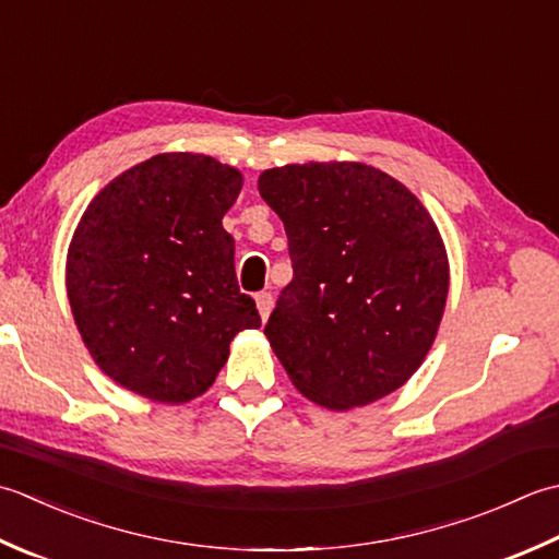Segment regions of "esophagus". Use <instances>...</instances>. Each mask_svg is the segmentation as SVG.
<instances>
[{
  "label": "esophagus",
  "instance_id": "obj_1",
  "mask_svg": "<svg viewBox=\"0 0 559 559\" xmlns=\"http://www.w3.org/2000/svg\"><path fill=\"white\" fill-rule=\"evenodd\" d=\"M255 304H258V313L263 321H267V316L272 313V306H275V299H272L270 292H260L255 296Z\"/></svg>",
  "mask_w": 559,
  "mask_h": 559
}]
</instances>
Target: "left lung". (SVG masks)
<instances>
[{"label":"left lung","instance_id":"obj_1","mask_svg":"<svg viewBox=\"0 0 559 559\" xmlns=\"http://www.w3.org/2000/svg\"><path fill=\"white\" fill-rule=\"evenodd\" d=\"M258 190L284 222L294 277L265 325L309 401L352 409L401 389L435 345L449 258L401 180L359 162L267 168Z\"/></svg>","mask_w":559,"mask_h":559}]
</instances>
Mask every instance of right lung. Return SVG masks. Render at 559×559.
<instances>
[{"label": "right lung", "mask_w": 559, "mask_h": 559, "mask_svg": "<svg viewBox=\"0 0 559 559\" xmlns=\"http://www.w3.org/2000/svg\"><path fill=\"white\" fill-rule=\"evenodd\" d=\"M243 176L212 156L156 154L88 202L67 250V296L98 369L156 403L214 383L231 340L260 328L222 226Z\"/></svg>", "instance_id": "obj_1"}]
</instances>
